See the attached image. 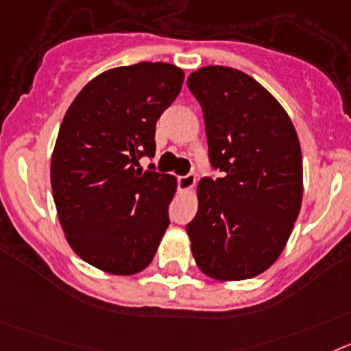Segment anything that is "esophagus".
<instances>
[{
	"mask_svg": "<svg viewBox=\"0 0 351 351\" xmlns=\"http://www.w3.org/2000/svg\"><path fill=\"white\" fill-rule=\"evenodd\" d=\"M178 189L180 191H191V189L194 187V184H196V175H193V173H189V175L185 176H178Z\"/></svg>",
	"mask_w": 351,
	"mask_h": 351,
	"instance_id": "34e87169",
	"label": "esophagus"
}]
</instances>
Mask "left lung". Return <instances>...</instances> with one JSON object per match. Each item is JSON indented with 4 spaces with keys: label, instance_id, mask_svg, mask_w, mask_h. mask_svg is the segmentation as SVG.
<instances>
[{
    "label": "left lung",
    "instance_id": "obj_1",
    "mask_svg": "<svg viewBox=\"0 0 351 351\" xmlns=\"http://www.w3.org/2000/svg\"><path fill=\"white\" fill-rule=\"evenodd\" d=\"M187 86L203 109L210 164L222 173L197 185L193 256L212 279H251L279 258L300 212V143L281 104L240 70L203 66Z\"/></svg>",
    "mask_w": 351,
    "mask_h": 351
}]
</instances>
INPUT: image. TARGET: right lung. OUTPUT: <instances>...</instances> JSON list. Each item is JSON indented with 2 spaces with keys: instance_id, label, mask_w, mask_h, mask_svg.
<instances>
[{
  "instance_id": "right-lung-1",
  "label": "right lung",
  "mask_w": 351,
  "mask_h": 351,
  "mask_svg": "<svg viewBox=\"0 0 351 351\" xmlns=\"http://www.w3.org/2000/svg\"><path fill=\"white\" fill-rule=\"evenodd\" d=\"M184 70L141 62L102 72L79 91L51 158V187L66 242L114 276L150 265L176 178L138 169L155 155V123L178 97Z\"/></svg>"
}]
</instances>
